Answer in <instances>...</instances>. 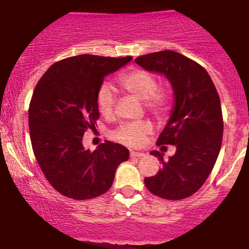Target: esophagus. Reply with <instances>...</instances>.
<instances>
[{
  "label": "esophagus",
  "mask_w": 249,
  "mask_h": 249,
  "mask_svg": "<svg viewBox=\"0 0 249 249\" xmlns=\"http://www.w3.org/2000/svg\"><path fill=\"white\" fill-rule=\"evenodd\" d=\"M130 156L133 159H141L143 158V156H145V154L140 153V151H131V153H130Z\"/></svg>",
  "instance_id": "obj_1"
}]
</instances>
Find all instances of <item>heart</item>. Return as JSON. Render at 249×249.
Wrapping results in <instances>:
<instances>
[{"instance_id": "heart-1", "label": "heart", "mask_w": 249, "mask_h": 249, "mask_svg": "<svg viewBox=\"0 0 249 249\" xmlns=\"http://www.w3.org/2000/svg\"><path fill=\"white\" fill-rule=\"evenodd\" d=\"M120 87L127 93L144 101L146 109L155 114L166 111L168 105V95L163 89L158 87L155 76L144 69H133L124 72L119 77ZM98 108L105 117H111L116 107V91L109 85H104L98 93ZM153 126L148 122L124 123L113 132L114 140L129 146H137L143 142L144 137L151 132Z\"/></svg>"}]
</instances>
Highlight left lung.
<instances>
[{
	"mask_svg": "<svg viewBox=\"0 0 249 249\" xmlns=\"http://www.w3.org/2000/svg\"><path fill=\"white\" fill-rule=\"evenodd\" d=\"M135 62L146 71L158 72L171 82L174 103L158 144L175 145L168 161L151 151L162 163L144 184L163 199L190 197L203 186L218 158L223 136L221 101L210 75L201 65L171 50L137 57Z\"/></svg>",
	"mask_w": 249,
	"mask_h": 249,
	"instance_id": "8db88e82",
	"label": "left lung"
}]
</instances>
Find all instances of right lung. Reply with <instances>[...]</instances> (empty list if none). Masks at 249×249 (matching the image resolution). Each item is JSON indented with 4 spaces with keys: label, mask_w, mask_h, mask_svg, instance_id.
Returning a JSON list of instances; mask_svg holds the SVG:
<instances>
[{
    "label": "right lung",
    "mask_w": 249,
    "mask_h": 249,
    "mask_svg": "<svg viewBox=\"0 0 249 249\" xmlns=\"http://www.w3.org/2000/svg\"><path fill=\"white\" fill-rule=\"evenodd\" d=\"M132 59L78 54L52 64L36 83L28 109L31 142L39 167L59 193L72 199H91L113 184L129 150L103 143L91 153L82 138L95 129L98 93L105 77Z\"/></svg>",
    "instance_id": "1"
}]
</instances>
